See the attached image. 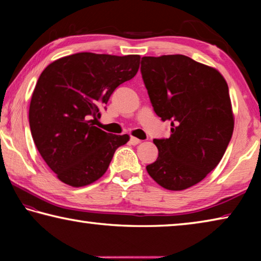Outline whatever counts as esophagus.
<instances>
[{
    "label": "esophagus",
    "mask_w": 261,
    "mask_h": 261,
    "mask_svg": "<svg viewBox=\"0 0 261 261\" xmlns=\"http://www.w3.org/2000/svg\"><path fill=\"white\" fill-rule=\"evenodd\" d=\"M141 140H139L138 138H136V137H131L130 138V143L132 144V145H137V144H139Z\"/></svg>",
    "instance_id": "1"
}]
</instances>
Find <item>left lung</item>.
Returning a JSON list of instances; mask_svg holds the SVG:
<instances>
[{
	"mask_svg": "<svg viewBox=\"0 0 261 261\" xmlns=\"http://www.w3.org/2000/svg\"><path fill=\"white\" fill-rule=\"evenodd\" d=\"M140 64L154 112L171 126L169 138L153 140L159 155L147 173L162 188L185 190L219 165L231 139L228 85L218 70L184 55L145 56Z\"/></svg>",
	"mask_w": 261,
	"mask_h": 261,
	"instance_id": "1",
	"label": "left lung"
}]
</instances>
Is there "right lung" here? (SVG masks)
<instances>
[{"mask_svg":"<svg viewBox=\"0 0 261 261\" xmlns=\"http://www.w3.org/2000/svg\"><path fill=\"white\" fill-rule=\"evenodd\" d=\"M139 55L78 53L53 62L38 79L29 121L39 153L62 182L74 188L95 182L129 136L94 126L92 117L121 85L136 76ZM106 108V107H105Z\"/></svg>","mask_w":261,"mask_h":261,"instance_id":"obj_1","label":"right lung"}]
</instances>
